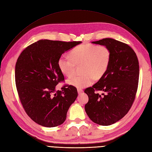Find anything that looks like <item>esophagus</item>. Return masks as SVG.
I'll return each mask as SVG.
<instances>
[{
    "label": "esophagus",
    "instance_id": "esophagus-1",
    "mask_svg": "<svg viewBox=\"0 0 152 152\" xmlns=\"http://www.w3.org/2000/svg\"><path fill=\"white\" fill-rule=\"evenodd\" d=\"M77 92H78V94H82L83 92V90L82 89V88H78Z\"/></svg>",
    "mask_w": 152,
    "mask_h": 152
}]
</instances>
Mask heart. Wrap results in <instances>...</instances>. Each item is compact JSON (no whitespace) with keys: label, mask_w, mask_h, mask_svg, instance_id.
I'll list each match as a JSON object with an SVG mask.
<instances>
[{"label":"heart","mask_w":152,"mask_h":152,"mask_svg":"<svg viewBox=\"0 0 152 152\" xmlns=\"http://www.w3.org/2000/svg\"><path fill=\"white\" fill-rule=\"evenodd\" d=\"M69 56L59 57V69L64 75L71 77L75 66L82 65L80 70L83 74L73 76L67 80V83L77 88H83L91 86L94 78L99 80L106 74L111 61V53L105 45L84 44L73 48Z\"/></svg>","instance_id":"obj_1"}]
</instances>
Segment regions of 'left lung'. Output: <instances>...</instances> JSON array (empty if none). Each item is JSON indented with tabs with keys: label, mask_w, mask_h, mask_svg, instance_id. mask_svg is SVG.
Listing matches in <instances>:
<instances>
[{
	"label": "left lung",
	"mask_w": 152,
	"mask_h": 152,
	"mask_svg": "<svg viewBox=\"0 0 152 152\" xmlns=\"http://www.w3.org/2000/svg\"><path fill=\"white\" fill-rule=\"evenodd\" d=\"M105 45L111 53L106 74L92 87L85 89L88 101L85 110L92 121L102 126L118 121L132 107L139 80V63L134 50L127 44L112 38L92 42ZM103 91L100 95L96 91Z\"/></svg>",
	"instance_id": "obj_1"
}]
</instances>
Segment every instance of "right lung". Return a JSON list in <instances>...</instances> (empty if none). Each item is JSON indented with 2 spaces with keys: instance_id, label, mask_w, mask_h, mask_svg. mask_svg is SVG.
<instances>
[{
  "instance_id": "1",
  "label": "right lung",
  "mask_w": 152,
  "mask_h": 152,
  "mask_svg": "<svg viewBox=\"0 0 152 152\" xmlns=\"http://www.w3.org/2000/svg\"><path fill=\"white\" fill-rule=\"evenodd\" d=\"M81 43L41 39L28 46L19 55L15 68V85L23 108L35 123L51 128L65 121L78 93L72 86L56 91L57 84L64 80L58 60Z\"/></svg>"
}]
</instances>
